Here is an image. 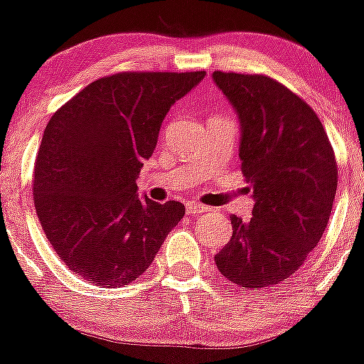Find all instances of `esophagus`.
<instances>
[{"instance_id": "34e87169", "label": "esophagus", "mask_w": 364, "mask_h": 364, "mask_svg": "<svg viewBox=\"0 0 364 364\" xmlns=\"http://www.w3.org/2000/svg\"><path fill=\"white\" fill-rule=\"evenodd\" d=\"M206 210H208V208H206L205 205H199V203L196 201L186 203V212H188V214H203V212Z\"/></svg>"}]
</instances>
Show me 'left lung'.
Segmentation results:
<instances>
[{"mask_svg":"<svg viewBox=\"0 0 364 364\" xmlns=\"http://www.w3.org/2000/svg\"><path fill=\"white\" fill-rule=\"evenodd\" d=\"M241 129L239 159L254 190L250 221L232 215L215 267L245 288L296 274L323 237L337 188L332 145L309 105L267 76L214 72Z\"/></svg>","mask_w":364,"mask_h":364,"instance_id":"1","label":"left lung"}]
</instances>
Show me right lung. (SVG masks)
I'll list each match as a JSON object with an SVG mask.
<instances>
[{
  "instance_id": "obj_1",
  "label": "right lung",
  "mask_w": 364,
  "mask_h": 364,
  "mask_svg": "<svg viewBox=\"0 0 364 364\" xmlns=\"http://www.w3.org/2000/svg\"><path fill=\"white\" fill-rule=\"evenodd\" d=\"M205 72H123L85 87L48 121L34 205L60 259L96 287L132 283L185 215L179 201L137 196L170 107Z\"/></svg>"
}]
</instances>
